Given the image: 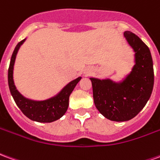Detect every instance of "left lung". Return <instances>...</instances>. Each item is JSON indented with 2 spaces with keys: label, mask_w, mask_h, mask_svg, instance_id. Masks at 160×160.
<instances>
[{
  "label": "left lung",
  "mask_w": 160,
  "mask_h": 160,
  "mask_svg": "<svg viewBox=\"0 0 160 160\" xmlns=\"http://www.w3.org/2000/svg\"><path fill=\"white\" fill-rule=\"evenodd\" d=\"M123 34L135 53L132 71L120 82L90 78L95 106L104 118L115 122L137 116L151 97L154 83L149 48L134 33L126 31Z\"/></svg>",
  "instance_id": "left-lung-1"
}]
</instances>
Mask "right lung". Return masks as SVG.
Instances as JSON below:
<instances>
[{
	"label": "right lung",
	"instance_id": "add662e5",
	"mask_svg": "<svg viewBox=\"0 0 160 160\" xmlns=\"http://www.w3.org/2000/svg\"><path fill=\"white\" fill-rule=\"evenodd\" d=\"M26 41V38L16 45L13 50L10 65L8 68V86L10 92L15 101L17 106L20 109L23 114L31 120L38 122H51L58 120L66 113L68 108V100L71 92H73L77 83L81 80V77H78L75 80L63 87L59 93L49 99L42 101H35L26 98L17 90L13 81V66L15 62L16 56L18 50Z\"/></svg>",
	"mask_w": 160,
	"mask_h": 160
}]
</instances>
